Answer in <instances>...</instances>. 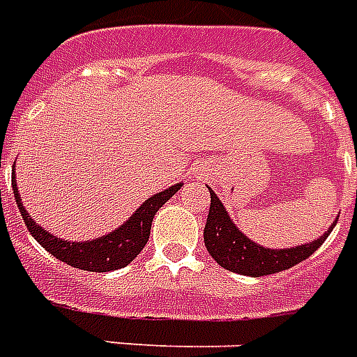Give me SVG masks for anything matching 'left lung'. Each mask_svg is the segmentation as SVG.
<instances>
[{"label":"left lung","instance_id":"8db88e82","mask_svg":"<svg viewBox=\"0 0 357 357\" xmlns=\"http://www.w3.org/2000/svg\"><path fill=\"white\" fill-rule=\"evenodd\" d=\"M208 191L210 212L206 218V225H204V247L222 268L229 269L233 273H241V275H271V273L296 266L321 247L338 220L337 218L329 229L312 243H304V245L291 248H268L248 239L247 235L233 224L229 212L225 210L224 202L218 199V195L210 187Z\"/></svg>","mask_w":357,"mask_h":357}]
</instances>
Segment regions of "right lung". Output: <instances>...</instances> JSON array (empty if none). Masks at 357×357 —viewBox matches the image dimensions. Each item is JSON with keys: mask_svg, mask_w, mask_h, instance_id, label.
Here are the masks:
<instances>
[{"mask_svg": "<svg viewBox=\"0 0 357 357\" xmlns=\"http://www.w3.org/2000/svg\"><path fill=\"white\" fill-rule=\"evenodd\" d=\"M181 187H183V183H174L160 193L153 195L126 220L124 224L107 233V235H102V237L89 241H66L63 237L53 235L47 229H43L42 225L36 224L30 218L26 208L22 206V199H20L19 187H17L15 172H13L15 201H17L20 216L24 220L30 235L51 256H55L57 260L68 264L73 268L84 269V271H112V269H120L133 262L143 250V247L147 245L151 224H153V218L158 212V208L166 201H170Z\"/></svg>", "mask_w": 357, "mask_h": 357, "instance_id": "add662e5", "label": "right lung"}]
</instances>
